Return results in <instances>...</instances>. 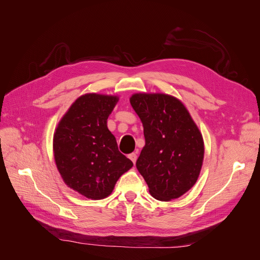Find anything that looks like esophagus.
Returning <instances> with one entry per match:
<instances>
[{"mask_svg": "<svg viewBox=\"0 0 260 260\" xmlns=\"http://www.w3.org/2000/svg\"><path fill=\"white\" fill-rule=\"evenodd\" d=\"M129 158L133 161V164H136L137 158H138V155H137V153H131V154H129Z\"/></svg>", "mask_w": 260, "mask_h": 260, "instance_id": "34e87169", "label": "esophagus"}]
</instances>
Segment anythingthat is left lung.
I'll return each mask as SVG.
<instances>
[{
	"mask_svg": "<svg viewBox=\"0 0 260 260\" xmlns=\"http://www.w3.org/2000/svg\"><path fill=\"white\" fill-rule=\"evenodd\" d=\"M143 123L145 146L137 168L158 201L180 198L195 184L204 158V142L187 109L167 94H133L130 99Z\"/></svg>",
	"mask_w": 260,
	"mask_h": 260,
	"instance_id": "8db88e82",
	"label": "left lung"
}]
</instances>
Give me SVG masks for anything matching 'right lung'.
Instances as JSON below:
<instances>
[{
    "instance_id": "right-lung-1",
    "label": "right lung",
    "mask_w": 260,
    "mask_h": 260,
    "mask_svg": "<svg viewBox=\"0 0 260 260\" xmlns=\"http://www.w3.org/2000/svg\"><path fill=\"white\" fill-rule=\"evenodd\" d=\"M117 102V96L85 94L70 106L54 133V158L62 180L88 199L107 198L133 166L107 128Z\"/></svg>"
}]
</instances>
